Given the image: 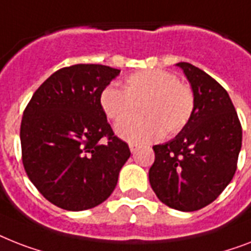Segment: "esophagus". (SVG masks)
I'll return each instance as SVG.
<instances>
[{
    "label": "esophagus",
    "mask_w": 251,
    "mask_h": 251,
    "mask_svg": "<svg viewBox=\"0 0 251 251\" xmlns=\"http://www.w3.org/2000/svg\"><path fill=\"white\" fill-rule=\"evenodd\" d=\"M129 147H130V151H131V153H135L136 151L139 150V146H138L136 143H130Z\"/></svg>",
    "instance_id": "obj_1"
}]
</instances>
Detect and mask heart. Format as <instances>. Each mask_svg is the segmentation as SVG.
Returning a JSON list of instances; mask_svg holds the SVG:
<instances>
[{"instance_id":"heart-1","label":"heart","mask_w":251,"mask_h":251,"mask_svg":"<svg viewBox=\"0 0 251 251\" xmlns=\"http://www.w3.org/2000/svg\"><path fill=\"white\" fill-rule=\"evenodd\" d=\"M98 101L103 113L115 122L128 117L140 103L142 115L116 126L124 139L135 143L160 139L164 132L176 134L188 125L196 107L192 87L166 69L131 73L124 79V89L108 83L99 93Z\"/></svg>"}]
</instances>
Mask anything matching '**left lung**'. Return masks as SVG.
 Listing matches in <instances>:
<instances>
[{
  "mask_svg": "<svg viewBox=\"0 0 251 251\" xmlns=\"http://www.w3.org/2000/svg\"><path fill=\"white\" fill-rule=\"evenodd\" d=\"M192 87L196 107L174 139L153 146L150 183L161 202L180 211L211 203L237 169L242 129L226 89L202 69L178 63Z\"/></svg>",
  "mask_w": 251,
  "mask_h": 251,
  "instance_id": "obj_1",
  "label": "left lung"
}]
</instances>
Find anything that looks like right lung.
<instances>
[{
    "instance_id": "obj_1",
    "label": "right lung",
    "mask_w": 251,
    "mask_h": 251,
    "mask_svg": "<svg viewBox=\"0 0 251 251\" xmlns=\"http://www.w3.org/2000/svg\"><path fill=\"white\" fill-rule=\"evenodd\" d=\"M120 69L75 64L52 73L24 109L20 143L24 170L55 206L81 211L111 196L127 158L98 97Z\"/></svg>"
}]
</instances>
